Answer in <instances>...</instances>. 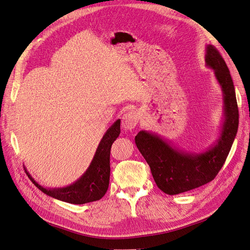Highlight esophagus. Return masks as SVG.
Here are the masks:
<instances>
[{
    "label": "esophagus",
    "mask_w": 250,
    "mask_h": 250,
    "mask_svg": "<svg viewBox=\"0 0 250 250\" xmlns=\"http://www.w3.org/2000/svg\"><path fill=\"white\" fill-rule=\"evenodd\" d=\"M138 113H137L136 111H127L126 113L124 114L123 116V127L124 130L125 131H128V130H132V128H134L137 124H138Z\"/></svg>",
    "instance_id": "obj_1"
}]
</instances>
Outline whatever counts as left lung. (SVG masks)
<instances>
[{
    "label": "left lung",
    "instance_id": "left-lung-1",
    "mask_svg": "<svg viewBox=\"0 0 250 250\" xmlns=\"http://www.w3.org/2000/svg\"><path fill=\"white\" fill-rule=\"evenodd\" d=\"M206 64L214 70L223 94V122L216 142L201 152L172 146L156 133L140 131L136 146L150 167L157 186L169 195L198 188L215 179L222 168L236 138L239 111L235 87L227 63L215 46L206 47Z\"/></svg>",
    "mask_w": 250,
    "mask_h": 250
}]
</instances>
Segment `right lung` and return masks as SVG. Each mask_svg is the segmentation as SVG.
I'll use <instances>...</instances> for the list:
<instances>
[{"instance_id": "1", "label": "right lung", "mask_w": 250, "mask_h": 250, "mask_svg": "<svg viewBox=\"0 0 250 250\" xmlns=\"http://www.w3.org/2000/svg\"><path fill=\"white\" fill-rule=\"evenodd\" d=\"M120 134V119L112 125L104 133L94 154L89 167L81 178L69 186L62 188H44L26 172L35 186L49 195L68 204L83 205L101 199L108 190L110 181V149Z\"/></svg>"}]
</instances>
